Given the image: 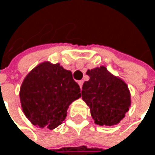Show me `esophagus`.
I'll return each instance as SVG.
<instances>
[{"label": "esophagus", "instance_id": "34e87169", "mask_svg": "<svg viewBox=\"0 0 155 155\" xmlns=\"http://www.w3.org/2000/svg\"><path fill=\"white\" fill-rule=\"evenodd\" d=\"M78 85H79L80 88L82 89V86H83V80H80V81H78Z\"/></svg>", "mask_w": 155, "mask_h": 155}]
</instances>
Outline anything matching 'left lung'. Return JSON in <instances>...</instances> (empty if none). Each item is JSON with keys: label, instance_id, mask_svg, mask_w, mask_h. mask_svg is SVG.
Listing matches in <instances>:
<instances>
[{"label": "left lung", "instance_id": "obj_1", "mask_svg": "<svg viewBox=\"0 0 155 155\" xmlns=\"http://www.w3.org/2000/svg\"><path fill=\"white\" fill-rule=\"evenodd\" d=\"M89 80L82 87V99L90 108L91 116L99 125L120 123L131 107V94L126 83L106 67L87 71Z\"/></svg>", "mask_w": 155, "mask_h": 155}]
</instances>
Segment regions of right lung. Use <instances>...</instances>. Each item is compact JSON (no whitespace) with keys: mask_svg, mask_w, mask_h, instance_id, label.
<instances>
[{"mask_svg":"<svg viewBox=\"0 0 155 155\" xmlns=\"http://www.w3.org/2000/svg\"><path fill=\"white\" fill-rule=\"evenodd\" d=\"M81 97L72 73L59 63L44 61L25 77L21 89V108L30 122L53 130L66 119L69 105Z\"/></svg>","mask_w":155,"mask_h":155,"instance_id":"right-lung-1","label":"right lung"}]
</instances>
